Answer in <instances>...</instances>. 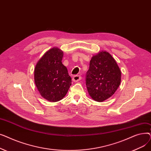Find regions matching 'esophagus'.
<instances>
[{
	"mask_svg": "<svg viewBox=\"0 0 151 151\" xmlns=\"http://www.w3.org/2000/svg\"><path fill=\"white\" fill-rule=\"evenodd\" d=\"M81 79V76L80 75H75L73 78H72V80L74 82H78L80 81Z\"/></svg>",
	"mask_w": 151,
	"mask_h": 151,
	"instance_id": "34e87169",
	"label": "esophagus"
}]
</instances>
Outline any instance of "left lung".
Masks as SVG:
<instances>
[{"label":"left lung","mask_w":151,"mask_h":151,"mask_svg":"<svg viewBox=\"0 0 151 151\" xmlns=\"http://www.w3.org/2000/svg\"><path fill=\"white\" fill-rule=\"evenodd\" d=\"M121 71L109 53L102 51L93 55L86 72V84L89 96L97 101L111 97L121 84Z\"/></svg>","instance_id":"1"}]
</instances>
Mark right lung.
<instances>
[{"label": "right lung", "instance_id": "obj_1", "mask_svg": "<svg viewBox=\"0 0 151 151\" xmlns=\"http://www.w3.org/2000/svg\"><path fill=\"white\" fill-rule=\"evenodd\" d=\"M63 53L58 47L47 51L38 60L34 70L35 83L41 96L51 102L65 96L71 78L62 64Z\"/></svg>", "mask_w": 151, "mask_h": 151}]
</instances>
